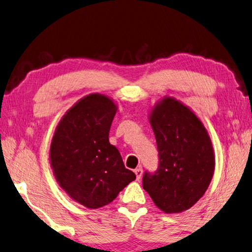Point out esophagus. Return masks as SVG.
Instances as JSON below:
<instances>
[{
	"label": "esophagus",
	"mask_w": 252,
	"mask_h": 252,
	"mask_svg": "<svg viewBox=\"0 0 252 252\" xmlns=\"http://www.w3.org/2000/svg\"><path fill=\"white\" fill-rule=\"evenodd\" d=\"M134 172H135V175H136V179H137V180L141 179L142 173H143V169L141 168V166H138V168L135 169V170H134Z\"/></svg>",
	"instance_id": "obj_1"
}]
</instances>
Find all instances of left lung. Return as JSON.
<instances>
[{"label":"left lung","instance_id":"left-lung-1","mask_svg":"<svg viewBox=\"0 0 252 252\" xmlns=\"http://www.w3.org/2000/svg\"><path fill=\"white\" fill-rule=\"evenodd\" d=\"M158 168L145 171L143 188L168 214L189 210L211 184L215 158L211 138L197 116L173 98L158 102L150 116Z\"/></svg>","mask_w":252,"mask_h":252}]
</instances>
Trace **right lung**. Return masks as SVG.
I'll list each match as a JSON object with an SVG mask.
<instances>
[{
	"label": "right lung",
	"mask_w": 252,
	"mask_h": 252,
	"mask_svg": "<svg viewBox=\"0 0 252 252\" xmlns=\"http://www.w3.org/2000/svg\"><path fill=\"white\" fill-rule=\"evenodd\" d=\"M116 111L117 106L106 95L84 96L61 119L50 144V164L57 183L88 208L111 203L136 179L109 143Z\"/></svg>",
	"instance_id": "add662e5"
}]
</instances>
